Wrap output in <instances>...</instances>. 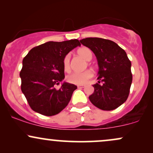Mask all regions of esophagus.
<instances>
[{"instance_id": "34e87169", "label": "esophagus", "mask_w": 153, "mask_h": 153, "mask_svg": "<svg viewBox=\"0 0 153 153\" xmlns=\"http://www.w3.org/2000/svg\"><path fill=\"white\" fill-rule=\"evenodd\" d=\"M78 88H85V85H78Z\"/></svg>"}]
</instances>
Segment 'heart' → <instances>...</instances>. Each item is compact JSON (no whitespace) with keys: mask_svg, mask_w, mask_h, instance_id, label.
I'll return each mask as SVG.
<instances>
[{"mask_svg":"<svg viewBox=\"0 0 153 153\" xmlns=\"http://www.w3.org/2000/svg\"><path fill=\"white\" fill-rule=\"evenodd\" d=\"M78 54L80 57H82L85 60L90 61L93 57V53L91 50L88 47H81L78 50ZM71 54H68L65 56L63 59V67L64 70L66 72L71 71ZM94 73L91 70H86L85 71L80 72V73H73L67 76V80L70 83L75 84V85H83L88 81L92 78Z\"/></svg>","mask_w":153,"mask_h":153,"instance_id":"obj_1","label":"heart"}]
</instances>
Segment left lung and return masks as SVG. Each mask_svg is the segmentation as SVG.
<instances>
[{
    "instance_id": "left-lung-1",
    "label": "left lung",
    "mask_w": 153,
    "mask_h": 153,
    "mask_svg": "<svg viewBox=\"0 0 153 153\" xmlns=\"http://www.w3.org/2000/svg\"><path fill=\"white\" fill-rule=\"evenodd\" d=\"M80 42L93 51L99 68V83L93 85L91 102L101 110L118 108L127 101L132 82L131 64L127 53L114 42L105 39L89 37Z\"/></svg>"
}]
</instances>
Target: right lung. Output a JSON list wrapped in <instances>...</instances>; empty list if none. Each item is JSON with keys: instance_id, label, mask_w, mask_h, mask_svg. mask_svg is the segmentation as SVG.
<instances>
[{"instance_id": "obj_1", "label": "right lung", "mask_w": 153, "mask_h": 153, "mask_svg": "<svg viewBox=\"0 0 153 153\" xmlns=\"http://www.w3.org/2000/svg\"><path fill=\"white\" fill-rule=\"evenodd\" d=\"M80 45L78 39L48 42L34 47L26 54L20 72L21 88L33 111L50 117L68 106L77 86L66 82L59 89L54 85L65 78V56Z\"/></svg>"}]
</instances>
